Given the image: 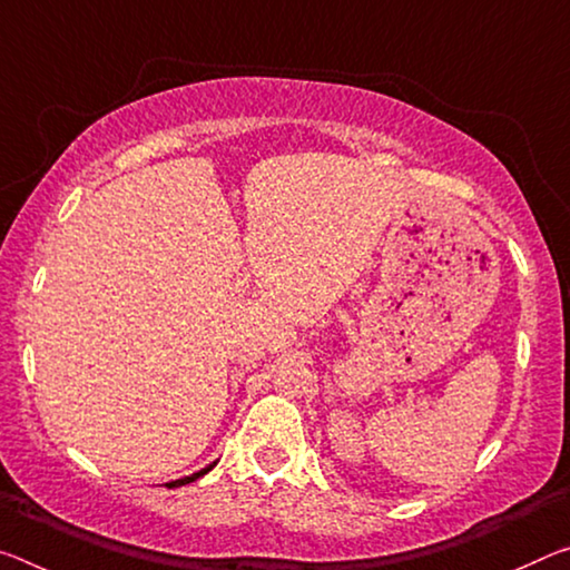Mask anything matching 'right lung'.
<instances>
[{
    "label": "right lung",
    "mask_w": 570,
    "mask_h": 570,
    "mask_svg": "<svg viewBox=\"0 0 570 570\" xmlns=\"http://www.w3.org/2000/svg\"><path fill=\"white\" fill-rule=\"evenodd\" d=\"M215 466V462L213 464H207L205 469H200V472H195V474H189V476H185V480H175V482H169L167 487H183V484H189V482H195V480H200V476L203 474H207V472H210V469Z\"/></svg>",
    "instance_id": "add662e5"
}]
</instances>
